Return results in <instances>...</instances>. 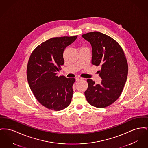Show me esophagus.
<instances>
[{"label": "esophagus", "instance_id": "1", "mask_svg": "<svg viewBox=\"0 0 148 148\" xmlns=\"http://www.w3.org/2000/svg\"><path fill=\"white\" fill-rule=\"evenodd\" d=\"M75 79H76V80H77V81H79V80H80L83 79V78H82V77H77L75 78Z\"/></svg>", "mask_w": 148, "mask_h": 148}]
</instances>
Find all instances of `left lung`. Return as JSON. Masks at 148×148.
I'll return each mask as SVG.
<instances>
[{
  "label": "left lung",
  "mask_w": 148,
  "mask_h": 148,
  "mask_svg": "<svg viewBox=\"0 0 148 148\" xmlns=\"http://www.w3.org/2000/svg\"><path fill=\"white\" fill-rule=\"evenodd\" d=\"M82 37L92 45V63L101 66L100 84L87 79L85 96L89 104L98 108L110 106L119 98L127 81L128 65L124 52L113 38L99 32H89Z\"/></svg>",
  "instance_id": "1"
}]
</instances>
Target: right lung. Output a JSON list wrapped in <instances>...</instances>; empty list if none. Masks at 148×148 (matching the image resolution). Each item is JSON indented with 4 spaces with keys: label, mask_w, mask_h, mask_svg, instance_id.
<instances>
[{
    "label": "right lung",
    "mask_w": 148,
    "mask_h": 148,
    "mask_svg": "<svg viewBox=\"0 0 148 148\" xmlns=\"http://www.w3.org/2000/svg\"><path fill=\"white\" fill-rule=\"evenodd\" d=\"M77 35L49 39L35 48L29 59L27 76L35 98L42 106L60 111L71 104L74 78L56 75L64 63L65 48L74 42Z\"/></svg>",
    "instance_id": "obj_1"
}]
</instances>
